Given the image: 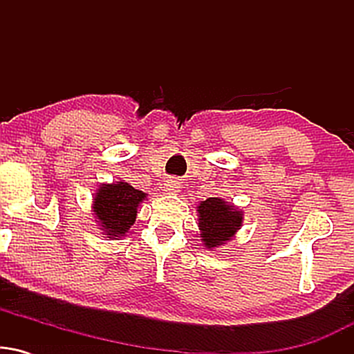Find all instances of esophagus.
Wrapping results in <instances>:
<instances>
[{
  "label": "esophagus",
  "mask_w": 354,
  "mask_h": 354,
  "mask_svg": "<svg viewBox=\"0 0 354 354\" xmlns=\"http://www.w3.org/2000/svg\"><path fill=\"white\" fill-rule=\"evenodd\" d=\"M165 188L168 193H180L181 189V183L178 180H168L165 183Z\"/></svg>",
  "instance_id": "1"
}]
</instances>
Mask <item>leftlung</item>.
Segmentation results:
<instances>
[{
  "mask_svg": "<svg viewBox=\"0 0 354 354\" xmlns=\"http://www.w3.org/2000/svg\"><path fill=\"white\" fill-rule=\"evenodd\" d=\"M201 238L206 248H216L234 236L241 226V211L219 198H208L198 206Z\"/></svg>",
  "mask_w": 354,
  "mask_h": 354,
  "instance_id": "1",
  "label": "left lung"
}]
</instances>
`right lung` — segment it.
Listing matches in <instances>:
<instances>
[{"instance_id":"add662e5","label":"right lung","mask_w":354,"mask_h":354,"mask_svg":"<svg viewBox=\"0 0 354 354\" xmlns=\"http://www.w3.org/2000/svg\"><path fill=\"white\" fill-rule=\"evenodd\" d=\"M146 198L143 191L129 183L118 181L103 185L95 196V214L108 238H120L131 228L136 219V208Z\"/></svg>"}]
</instances>
